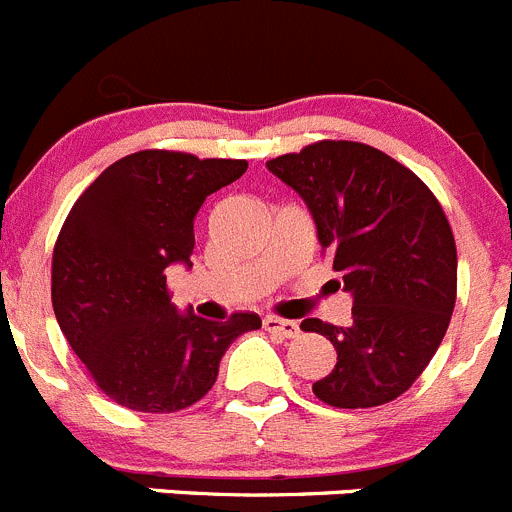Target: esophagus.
Listing matches in <instances>:
<instances>
[{
    "label": "esophagus",
    "mask_w": 512,
    "mask_h": 512,
    "mask_svg": "<svg viewBox=\"0 0 512 512\" xmlns=\"http://www.w3.org/2000/svg\"><path fill=\"white\" fill-rule=\"evenodd\" d=\"M262 323H265L267 331L278 333L280 338H298V333H300L298 323L288 321V318H278V315H267Z\"/></svg>",
    "instance_id": "34e87169"
}]
</instances>
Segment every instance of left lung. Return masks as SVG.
<instances>
[{"label": "left lung", "mask_w": 512, "mask_h": 512, "mask_svg": "<svg viewBox=\"0 0 512 512\" xmlns=\"http://www.w3.org/2000/svg\"><path fill=\"white\" fill-rule=\"evenodd\" d=\"M267 169L308 204L353 295L351 326L300 323L338 353L313 394L338 409L389 404L427 369L455 310L457 247L442 204L414 171L358 141L310 143Z\"/></svg>", "instance_id": "left-lung-1"}]
</instances>
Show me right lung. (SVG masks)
<instances>
[{"instance_id":"1","label":"right lung","mask_w":512,"mask_h":512,"mask_svg":"<svg viewBox=\"0 0 512 512\" xmlns=\"http://www.w3.org/2000/svg\"><path fill=\"white\" fill-rule=\"evenodd\" d=\"M247 171L242 159L148 148L111 164L70 209L52 252V308L70 348L108 399L169 414L214 386L219 361L260 315L217 323L181 315L166 267H191L204 199Z\"/></svg>"}]
</instances>
